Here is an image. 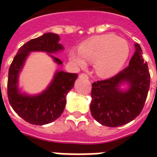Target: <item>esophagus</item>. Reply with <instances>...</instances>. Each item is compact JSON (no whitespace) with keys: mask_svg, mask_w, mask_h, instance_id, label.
I'll return each mask as SVG.
<instances>
[{"mask_svg":"<svg viewBox=\"0 0 157 157\" xmlns=\"http://www.w3.org/2000/svg\"><path fill=\"white\" fill-rule=\"evenodd\" d=\"M79 77L81 79H89V76L86 73H81L80 74V76H79Z\"/></svg>","mask_w":157,"mask_h":157,"instance_id":"34e87169","label":"esophagus"}]
</instances>
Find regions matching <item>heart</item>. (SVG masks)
<instances>
[{
	"mask_svg": "<svg viewBox=\"0 0 157 157\" xmlns=\"http://www.w3.org/2000/svg\"><path fill=\"white\" fill-rule=\"evenodd\" d=\"M129 53L128 43L123 38L103 35L85 41L79 50L71 49L69 59L79 67L86 66V61L94 62L96 72L107 77L114 76L121 70Z\"/></svg>",
	"mask_w": 157,
	"mask_h": 157,
	"instance_id": "heart-1",
	"label": "heart"
}]
</instances>
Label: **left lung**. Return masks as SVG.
<instances>
[{"mask_svg":"<svg viewBox=\"0 0 157 157\" xmlns=\"http://www.w3.org/2000/svg\"><path fill=\"white\" fill-rule=\"evenodd\" d=\"M134 47L129 66L111 78L92 84L91 115L105 126L127 124L144 108L150 87V73L140 45L136 43ZM124 84L128 86L126 89H121Z\"/></svg>","mask_w":157,"mask_h":157,"instance_id":"8db88e82","label":"left lung"}]
</instances>
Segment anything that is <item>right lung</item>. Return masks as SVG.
<instances>
[{"label": "right lung", "mask_w": 157, "mask_h": 157, "mask_svg": "<svg viewBox=\"0 0 157 157\" xmlns=\"http://www.w3.org/2000/svg\"><path fill=\"white\" fill-rule=\"evenodd\" d=\"M59 35L52 33L43 34L19 48L10 67L7 94L11 107L17 114L28 123L36 125L49 124L58 119L66 106V96L74 86L77 74L57 70L52 81L45 90L37 94L21 92L18 87L19 73L26 59L32 52H45L58 65L63 62L51 54L63 50Z\"/></svg>", "instance_id": "1"}]
</instances>
